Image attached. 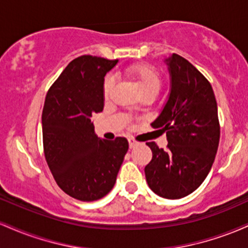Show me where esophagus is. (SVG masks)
<instances>
[{
    "mask_svg": "<svg viewBox=\"0 0 248 248\" xmlns=\"http://www.w3.org/2000/svg\"><path fill=\"white\" fill-rule=\"evenodd\" d=\"M128 142H129V148H135L136 146H139V144H140V142H138L135 139H133V138L128 139Z\"/></svg>",
    "mask_w": 248,
    "mask_h": 248,
    "instance_id": "obj_1",
    "label": "esophagus"
}]
</instances>
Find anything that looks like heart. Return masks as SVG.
<instances>
[{"label":"heart","mask_w":248,"mask_h":248,"mask_svg":"<svg viewBox=\"0 0 248 248\" xmlns=\"http://www.w3.org/2000/svg\"><path fill=\"white\" fill-rule=\"evenodd\" d=\"M126 75L135 82L141 94L147 92L157 93L160 90L162 82L160 73L155 67L147 62H136L130 65L126 69ZM114 85V78L112 76L108 75L105 77L102 82V96L105 100L109 99V96L112 95Z\"/></svg>","instance_id":"1"}]
</instances>
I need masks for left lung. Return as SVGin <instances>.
<instances>
[{
    "label": "left lung",
    "instance_id": "8db88e82",
    "mask_svg": "<svg viewBox=\"0 0 248 248\" xmlns=\"http://www.w3.org/2000/svg\"><path fill=\"white\" fill-rule=\"evenodd\" d=\"M171 91L153 128L167 133V150L147 142L153 158L144 168L147 183L160 197L179 199L201 186L217 154L220 126L209 80L177 53L167 59Z\"/></svg>",
    "mask_w": 248,
    "mask_h": 248
}]
</instances>
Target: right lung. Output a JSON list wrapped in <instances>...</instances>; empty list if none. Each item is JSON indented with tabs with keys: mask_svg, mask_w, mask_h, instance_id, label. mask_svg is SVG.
Returning a JSON list of instances; mask_svg holds the SVG:
<instances>
[{
	"mask_svg": "<svg viewBox=\"0 0 248 248\" xmlns=\"http://www.w3.org/2000/svg\"><path fill=\"white\" fill-rule=\"evenodd\" d=\"M118 59H73L45 96L42 113L45 160L58 186L82 202L98 201L114 186L128 141L94 134L91 118L104 109V77Z\"/></svg>",
	"mask_w": 248,
	"mask_h": 248,
	"instance_id": "obj_1",
	"label": "right lung"
}]
</instances>
